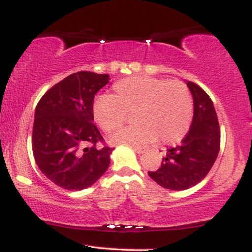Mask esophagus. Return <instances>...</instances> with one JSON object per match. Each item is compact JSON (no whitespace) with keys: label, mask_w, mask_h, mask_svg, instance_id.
<instances>
[{"label":"esophagus","mask_w":252,"mask_h":252,"mask_svg":"<svg viewBox=\"0 0 252 252\" xmlns=\"http://www.w3.org/2000/svg\"><path fill=\"white\" fill-rule=\"evenodd\" d=\"M132 148L134 150L136 151L137 154H144L147 151L146 147H139V146H132Z\"/></svg>","instance_id":"esophagus-1"}]
</instances>
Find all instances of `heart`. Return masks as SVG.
Returning a JSON list of instances; mask_svg holds the SVG:
<instances>
[{
    "label": "heart",
    "mask_w": 252,
    "mask_h": 252,
    "mask_svg": "<svg viewBox=\"0 0 252 252\" xmlns=\"http://www.w3.org/2000/svg\"><path fill=\"white\" fill-rule=\"evenodd\" d=\"M113 95H99L93 102L95 122L111 134L134 112L136 125L127 127L112 136L117 144L150 143L158 136L163 143L180 141L190 127L194 103L184 82L136 75L117 81Z\"/></svg>",
    "instance_id": "obj_1"
}]
</instances>
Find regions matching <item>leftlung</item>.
<instances>
[{
	"label": "left lung",
	"instance_id": "obj_1",
	"mask_svg": "<svg viewBox=\"0 0 252 252\" xmlns=\"http://www.w3.org/2000/svg\"><path fill=\"white\" fill-rule=\"evenodd\" d=\"M194 98V118L180 146L170 148L160 167L148 172L158 185L171 190H186L206 177L220 149L219 123L209 95L195 82L187 81Z\"/></svg>",
	"mask_w": 252,
	"mask_h": 252
}]
</instances>
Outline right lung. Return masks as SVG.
<instances>
[{
    "mask_svg": "<svg viewBox=\"0 0 252 252\" xmlns=\"http://www.w3.org/2000/svg\"><path fill=\"white\" fill-rule=\"evenodd\" d=\"M110 80L108 74L80 71L46 92L35 109L33 155L37 166L55 185L82 190L95 184L110 165L112 148L95 124V95Z\"/></svg>",
    "mask_w": 252,
    "mask_h": 252,
    "instance_id": "1",
    "label": "right lung"
}]
</instances>
